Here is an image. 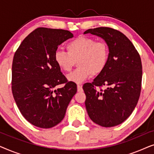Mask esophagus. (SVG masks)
<instances>
[{
    "instance_id": "esophagus-1",
    "label": "esophagus",
    "mask_w": 154,
    "mask_h": 154,
    "mask_svg": "<svg viewBox=\"0 0 154 154\" xmlns=\"http://www.w3.org/2000/svg\"><path fill=\"white\" fill-rule=\"evenodd\" d=\"M77 89H78V92L83 91V88H82L81 85H77Z\"/></svg>"
}]
</instances>
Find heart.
<instances>
[{
  "label": "heart",
  "instance_id": "heart-1",
  "mask_svg": "<svg viewBox=\"0 0 154 154\" xmlns=\"http://www.w3.org/2000/svg\"><path fill=\"white\" fill-rule=\"evenodd\" d=\"M67 52L57 50L54 61L60 68L69 72L77 61L79 68L67 75L69 81L81 83L91 76L97 75L106 68L109 57L106 42L96 41L91 37L80 36L66 45Z\"/></svg>",
  "mask_w": 154,
  "mask_h": 154
}]
</instances>
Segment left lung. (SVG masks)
<instances>
[{"mask_svg": "<svg viewBox=\"0 0 154 154\" xmlns=\"http://www.w3.org/2000/svg\"><path fill=\"white\" fill-rule=\"evenodd\" d=\"M102 38L109 49L104 70L83 86L88 116L102 127L118 125L135 108L142 88V65L137 50L121 31L109 27L90 29L84 33ZM106 87L103 90L101 88Z\"/></svg>", "mask_w": 154, "mask_h": 154, "instance_id": "left-lung-1", "label": "left lung"}]
</instances>
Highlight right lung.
I'll list each match as a JSON object with an SVG mask.
<instances>
[{
    "instance_id": "obj_1",
    "label": "right lung",
    "mask_w": 154,
    "mask_h": 154,
    "mask_svg": "<svg viewBox=\"0 0 154 154\" xmlns=\"http://www.w3.org/2000/svg\"><path fill=\"white\" fill-rule=\"evenodd\" d=\"M73 37L64 29L40 27L27 35L14 53L12 92L25 119L41 128H50L64 118L67 106L77 92L54 61L58 46ZM64 87L54 90L57 85Z\"/></svg>"
}]
</instances>
